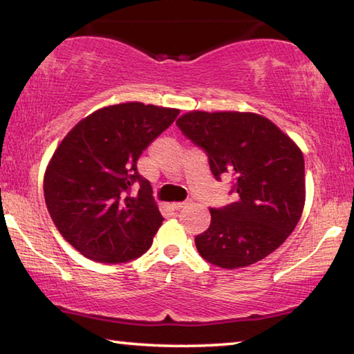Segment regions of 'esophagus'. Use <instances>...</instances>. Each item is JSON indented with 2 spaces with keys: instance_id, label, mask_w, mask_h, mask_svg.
Returning <instances> with one entry per match:
<instances>
[{
  "instance_id": "34e87169",
  "label": "esophagus",
  "mask_w": 354,
  "mask_h": 354,
  "mask_svg": "<svg viewBox=\"0 0 354 354\" xmlns=\"http://www.w3.org/2000/svg\"><path fill=\"white\" fill-rule=\"evenodd\" d=\"M187 205H189V203H173L171 207L175 209V211H181V209H184Z\"/></svg>"
}]
</instances>
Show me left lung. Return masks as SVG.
Segmentation results:
<instances>
[{"mask_svg":"<svg viewBox=\"0 0 354 354\" xmlns=\"http://www.w3.org/2000/svg\"><path fill=\"white\" fill-rule=\"evenodd\" d=\"M178 128L206 153L214 178H232L237 198L211 207V225L195 237L203 259L241 268L273 253L301 217L303 153L270 120L251 112L192 111Z\"/></svg>","mask_w":354,"mask_h":354,"instance_id":"1","label":"left lung"}]
</instances>
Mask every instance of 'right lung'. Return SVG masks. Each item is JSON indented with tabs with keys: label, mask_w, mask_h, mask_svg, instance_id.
Instances as JSON below:
<instances>
[{
	"label": "right lung",
	"mask_w": 354,
	"mask_h": 354,
	"mask_svg": "<svg viewBox=\"0 0 354 354\" xmlns=\"http://www.w3.org/2000/svg\"><path fill=\"white\" fill-rule=\"evenodd\" d=\"M178 113L143 103L107 106L81 120L57 147L45 171V203L81 254L118 263L151 247L164 217L137 160Z\"/></svg>",
	"instance_id": "obj_1"
}]
</instances>
